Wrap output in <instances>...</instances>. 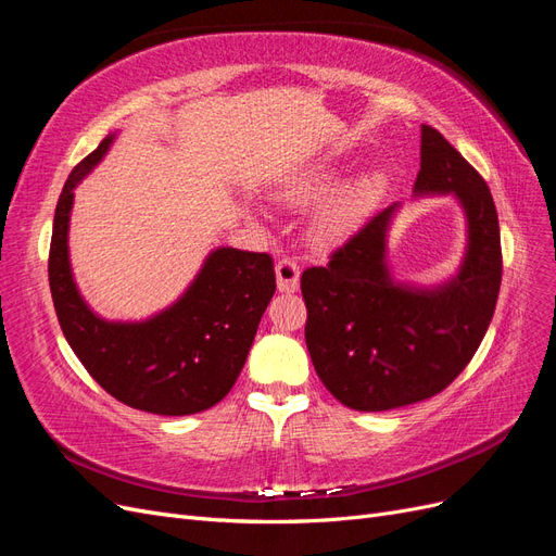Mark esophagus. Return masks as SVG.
<instances>
[{
	"label": "esophagus",
	"mask_w": 556,
	"mask_h": 556,
	"mask_svg": "<svg viewBox=\"0 0 556 556\" xmlns=\"http://www.w3.org/2000/svg\"><path fill=\"white\" fill-rule=\"evenodd\" d=\"M299 264L290 257L276 262V282L280 292H296L299 290Z\"/></svg>",
	"instance_id": "obj_1"
}]
</instances>
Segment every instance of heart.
<instances>
[{"instance_id": "heart-1", "label": "heart", "mask_w": 556, "mask_h": 556, "mask_svg": "<svg viewBox=\"0 0 556 556\" xmlns=\"http://www.w3.org/2000/svg\"><path fill=\"white\" fill-rule=\"evenodd\" d=\"M339 176L329 166H311V169L292 176L280 188V197L292 206H311L327 197ZM384 188V178L378 172L364 174L336 192L327 204L317 211L313 220V237L319 243H333L355 229L362 217L376 206Z\"/></svg>"}]
</instances>
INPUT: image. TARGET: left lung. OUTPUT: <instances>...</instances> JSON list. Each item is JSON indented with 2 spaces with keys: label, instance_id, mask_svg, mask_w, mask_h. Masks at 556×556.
I'll return each instance as SVG.
<instances>
[{
  "label": "left lung",
  "instance_id": "1",
  "mask_svg": "<svg viewBox=\"0 0 556 556\" xmlns=\"http://www.w3.org/2000/svg\"><path fill=\"white\" fill-rule=\"evenodd\" d=\"M415 194H454L466 213L468 245L452 280L425 290L392 278L384 252L396 204L301 276L313 366L352 410H392L443 392L473 359L496 308L503 262L492 192L429 125Z\"/></svg>",
  "mask_w": 556,
  "mask_h": 556
}]
</instances>
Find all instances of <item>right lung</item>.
I'll return each instance as SVG.
<instances>
[{"label":"right lung","instance_id":"right-lung-1","mask_svg":"<svg viewBox=\"0 0 556 556\" xmlns=\"http://www.w3.org/2000/svg\"><path fill=\"white\" fill-rule=\"evenodd\" d=\"M113 134L66 178L53 220L48 282L66 343L104 390L155 415H192L237 382L260 319L276 292L266 252L217 248L174 306L143 323H109L78 294L70 264L74 188L106 155Z\"/></svg>","mask_w":556,"mask_h":556}]
</instances>
